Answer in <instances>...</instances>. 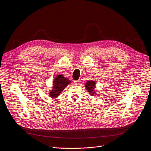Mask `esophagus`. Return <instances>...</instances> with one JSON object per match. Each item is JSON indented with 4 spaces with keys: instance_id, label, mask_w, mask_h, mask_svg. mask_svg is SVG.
I'll return each instance as SVG.
<instances>
[{
    "instance_id": "obj_1",
    "label": "esophagus",
    "mask_w": 151,
    "mask_h": 151,
    "mask_svg": "<svg viewBox=\"0 0 151 151\" xmlns=\"http://www.w3.org/2000/svg\"><path fill=\"white\" fill-rule=\"evenodd\" d=\"M74 83H75V85H79L80 83V80H78L77 81H74Z\"/></svg>"
}]
</instances>
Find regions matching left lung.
I'll return each instance as SVG.
<instances>
[{"instance_id":"8db88e82","label":"left lung","mask_w":151,"mask_h":151,"mask_svg":"<svg viewBox=\"0 0 151 151\" xmlns=\"http://www.w3.org/2000/svg\"><path fill=\"white\" fill-rule=\"evenodd\" d=\"M95 82L93 80H91V81H87L85 84V86L86 88V90L88 91V92H89L91 93V95H95V94L96 93V91L95 88Z\"/></svg>"}]
</instances>
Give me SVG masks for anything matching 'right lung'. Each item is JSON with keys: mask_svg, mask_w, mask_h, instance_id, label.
Masks as SVG:
<instances>
[{"mask_svg": "<svg viewBox=\"0 0 151 151\" xmlns=\"http://www.w3.org/2000/svg\"><path fill=\"white\" fill-rule=\"evenodd\" d=\"M71 83L69 79L65 77L63 75L56 76L53 81L52 89L49 92V96L53 98H57L65 88Z\"/></svg>", "mask_w": 151, "mask_h": 151, "instance_id": "right-lung-1", "label": "right lung"}]
</instances>
